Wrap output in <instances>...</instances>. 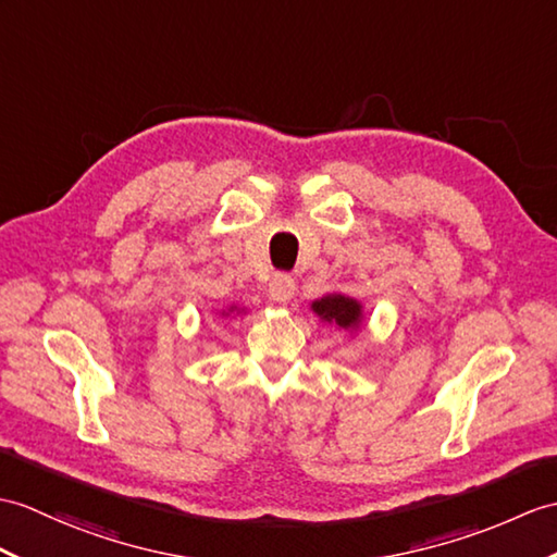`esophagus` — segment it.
Masks as SVG:
<instances>
[{"label": "esophagus", "instance_id": "obj_1", "mask_svg": "<svg viewBox=\"0 0 557 557\" xmlns=\"http://www.w3.org/2000/svg\"><path fill=\"white\" fill-rule=\"evenodd\" d=\"M294 292H296V282L289 275H275L270 280V287H268V296L273 299L275 304H289L294 299Z\"/></svg>", "mask_w": 557, "mask_h": 557}]
</instances>
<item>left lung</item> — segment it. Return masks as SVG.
<instances>
[{
  "label": "left lung",
  "mask_w": 557,
  "mask_h": 557,
  "mask_svg": "<svg viewBox=\"0 0 557 557\" xmlns=\"http://www.w3.org/2000/svg\"><path fill=\"white\" fill-rule=\"evenodd\" d=\"M310 308H313V313L322 322L337 325L344 332L356 330L360 325V320H363V306H360L356 299H351V296H344V294L322 296V299L313 301Z\"/></svg>",
  "instance_id": "left-lung-1"
}]
</instances>
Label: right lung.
<instances>
[{
  "mask_svg": "<svg viewBox=\"0 0 557 557\" xmlns=\"http://www.w3.org/2000/svg\"><path fill=\"white\" fill-rule=\"evenodd\" d=\"M230 310H235V306H232V308H230ZM237 313H239V308H237ZM223 315H225V313H223Z\"/></svg>",
  "mask_w": 557,
  "mask_h": 557,
  "instance_id": "1",
  "label": "right lung"
}]
</instances>
